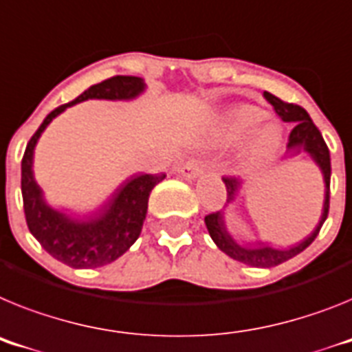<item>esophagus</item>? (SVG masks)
I'll return each instance as SVG.
<instances>
[{
	"label": "esophagus",
	"instance_id": "obj_1",
	"mask_svg": "<svg viewBox=\"0 0 352 352\" xmlns=\"http://www.w3.org/2000/svg\"><path fill=\"white\" fill-rule=\"evenodd\" d=\"M176 173L185 176V178H196L203 173V164L199 160H188V162H183V164L176 165Z\"/></svg>",
	"mask_w": 352,
	"mask_h": 352
}]
</instances>
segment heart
<instances>
[{
	"label": "heart",
	"mask_w": 352,
	"mask_h": 352,
	"mask_svg": "<svg viewBox=\"0 0 352 352\" xmlns=\"http://www.w3.org/2000/svg\"><path fill=\"white\" fill-rule=\"evenodd\" d=\"M263 119H265V113L254 107L235 108L224 117V121L219 128V140L224 144L236 142L242 137H245L253 128H256ZM281 139H283V133L279 130V126L267 124L265 128L256 131V135L251 139L248 146V156L253 160L272 156L281 146Z\"/></svg>",
	"instance_id": "b5f03b06"
}]
</instances>
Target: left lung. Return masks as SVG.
<instances>
[{"instance_id": "8db88e82", "label": "left lung", "mask_w": 352, "mask_h": 352, "mask_svg": "<svg viewBox=\"0 0 352 352\" xmlns=\"http://www.w3.org/2000/svg\"><path fill=\"white\" fill-rule=\"evenodd\" d=\"M263 98L272 104L274 112L281 117V121L285 122H294V128L288 135L287 147L288 151L299 153L301 149H305L306 153H310V156L315 160V164L319 165L320 170L324 174V183H326V197H324V210L322 217H320L319 224L315 228V231L306 240H302L299 245H294L290 249H274L267 248V245H260V248H244V245H239L235 240L231 239L230 233L226 231L224 226V215L222 212H212L205 217V224L208 228V233L212 236V240L217 244V248L221 249L222 253H226L228 256L236 260V262H242L245 265L251 267H263V269H269V267H276L279 263L287 262L290 258L297 256L299 253H302L308 245L317 239L320 228H322L324 221L327 219V213H329V179H331V160H329V149H327L326 142H324L322 135H320L319 128L314 124V121L310 119L308 112L305 108L299 107V104L287 103L283 99L276 98L274 94L270 92H263ZM222 182L226 185V196L228 203L235 199L236 192L240 188V179L235 176H222Z\"/></svg>"}]
</instances>
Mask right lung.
I'll use <instances>...</instances> for the list:
<instances>
[{
  "label": "right lung",
  "instance_id": "add662e5",
  "mask_svg": "<svg viewBox=\"0 0 352 352\" xmlns=\"http://www.w3.org/2000/svg\"><path fill=\"white\" fill-rule=\"evenodd\" d=\"M142 90V78L137 76H112L98 85L89 87L71 103L55 108L38 126L26 146L21 162V192L28 230L51 256L73 269H96L112 263L135 244L142 231L149 194L155 185L165 178V174L133 176L121 188H117L98 219L76 222L65 217L64 213L50 208L42 199V192L33 179L32 170L35 144L46 126L67 107L92 98L131 99Z\"/></svg>",
  "mask_w": 352,
  "mask_h": 352
}]
</instances>
